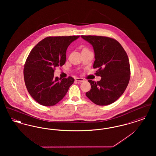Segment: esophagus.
<instances>
[{
  "label": "esophagus",
  "mask_w": 156,
  "mask_h": 156,
  "mask_svg": "<svg viewBox=\"0 0 156 156\" xmlns=\"http://www.w3.org/2000/svg\"><path fill=\"white\" fill-rule=\"evenodd\" d=\"M75 81L77 82H83L84 81V79L82 78H76Z\"/></svg>",
  "instance_id": "34e87169"
}]
</instances>
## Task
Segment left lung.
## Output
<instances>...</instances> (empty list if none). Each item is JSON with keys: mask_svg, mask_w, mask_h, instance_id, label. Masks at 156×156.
<instances>
[{"mask_svg": "<svg viewBox=\"0 0 156 156\" xmlns=\"http://www.w3.org/2000/svg\"><path fill=\"white\" fill-rule=\"evenodd\" d=\"M81 37L92 45L95 52L94 68L101 80H89L91 89L86 96L94 104L106 106L122 95L130 78L129 61L126 51L116 40L97 36Z\"/></svg>", "mask_w": 156, "mask_h": 156, "instance_id": "obj_1", "label": "left lung"}]
</instances>
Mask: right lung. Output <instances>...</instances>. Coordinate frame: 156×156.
Returning a JSON list of instances; mask_svg holds the SVG:
<instances>
[{
	"label": "right lung",
	"mask_w": 156,
	"mask_h": 156,
	"mask_svg": "<svg viewBox=\"0 0 156 156\" xmlns=\"http://www.w3.org/2000/svg\"><path fill=\"white\" fill-rule=\"evenodd\" d=\"M79 37H46L30 51L24 65V79L31 97L38 104L55 105L65 97L74 83L71 76L61 79L54 77V73L55 67L65 64L68 47Z\"/></svg>",
	"instance_id": "add662e5"
}]
</instances>
